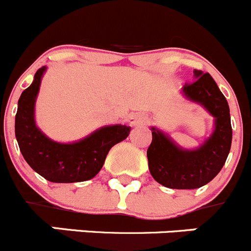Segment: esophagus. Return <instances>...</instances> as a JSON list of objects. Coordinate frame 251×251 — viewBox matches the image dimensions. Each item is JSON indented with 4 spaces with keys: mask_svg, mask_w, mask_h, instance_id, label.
<instances>
[{
    "mask_svg": "<svg viewBox=\"0 0 251 251\" xmlns=\"http://www.w3.org/2000/svg\"><path fill=\"white\" fill-rule=\"evenodd\" d=\"M148 121H149L148 116L142 113L132 114V116L129 117V119H128L130 126H145V124L148 123Z\"/></svg>",
    "mask_w": 251,
    "mask_h": 251,
    "instance_id": "obj_1",
    "label": "esophagus"
}]
</instances>
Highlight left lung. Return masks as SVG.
I'll return each instance as SVG.
<instances>
[{"label": "left lung", "mask_w": 251, "mask_h": 251, "mask_svg": "<svg viewBox=\"0 0 251 251\" xmlns=\"http://www.w3.org/2000/svg\"><path fill=\"white\" fill-rule=\"evenodd\" d=\"M195 81L182 87L185 97L202 104L214 117V132L195 150L176 145L156 128L148 148V164L155 181L169 188L192 190L213 180L223 168L230 151L231 124L226 97L208 73L193 71Z\"/></svg>", "instance_id": "obj_1"}]
</instances>
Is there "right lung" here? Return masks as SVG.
Returning <instances> with one entry per match:
<instances>
[{
	"instance_id": "right-lung-1",
	"label": "right lung",
	"mask_w": 251,
	"mask_h": 251,
	"mask_svg": "<svg viewBox=\"0 0 251 251\" xmlns=\"http://www.w3.org/2000/svg\"><path fill=\"white\" fill-rule=\"evenodd\" d=\"M35 73L32 85L21 95L14 132L20 150L28 165L50 182L70 183L91 180L100 173L109 149L129 135L128 126L102 127L75 143L54 142L35 126L34 106L43 74Z\"/></svg>"
}]
</instances>
